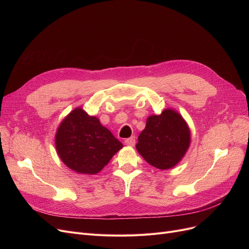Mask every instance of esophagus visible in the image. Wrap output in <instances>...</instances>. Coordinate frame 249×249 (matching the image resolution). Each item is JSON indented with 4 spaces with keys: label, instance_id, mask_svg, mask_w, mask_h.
Listing matches in <instances>:
<instances>
[{
    "label": "esophagus",
    "instance_id": "1",
    "mask_svg": "<svg viewBox=\"0 0 249 249\" xmlns=\"http://www.w3.org/2000/svg\"><path fill=\"white\" fill-rule=\"evenodd\" d=\"M124 143H125L126 145H128V146H134V145H135V137L132 136V137L125 139Z\"/></svg>",
    "mask_w": 249,
    "mask_h": 249
}]
</instances>
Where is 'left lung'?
Wrapping results in <instances>:
<instances>
[{
  "instance_id": "left-lung-1",
  "label": "left lung",
  "mask_w": 249,
  "mask_h": 249,
  "mask_svg": "<svg viewBox=\"0 0 249 249\" xmlns=\"http://www.w3.org/2000/svg\"><path fill=\"white\" fill-rule=\"evenodd\" d=\"M191 142L187 122L177 111L165 109L147 118L139 134L136 149L150 165L159 169L176 166L184 158Z\"/></svg>"
}]
</instances>
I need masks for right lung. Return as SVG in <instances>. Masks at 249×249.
I'll return each mask as SVG.
<instances>
[{"instance_id": "1", "label": "right lung", "mask_w": 249, "mask_h": 249, "mask_svg": "<svg viewBox=\"0 0 249 249\" xmlns=\"http://www.w3.org/2000/svg\"><path fill=\"white\" fill-rule=\"evenodd\" d=\"M55 146L62 162L72 171L96 175L123 144L95 116L82 108L72 110L57 128Z\"/></svg>"}]
</instances>
